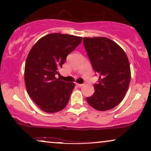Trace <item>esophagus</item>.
<instances>
[{"label":"esophagus","instance_id":"1","mask_svg":"<svg viewBox=\"0 0 151 151\" xmlns=\"http://www.w3.org/2000/svg\"><path fill=\"white\" fill-rule=\"evenodd\" d=\"M76 85H77L78 86H79V87H81V86H83L84 85V84H76Z\"/></svg>","mask_w":151,"mask_h":151}]
</instances>
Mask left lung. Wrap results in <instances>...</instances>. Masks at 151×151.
Masks as SVG:
<instances>
[{"label":"left lung","instance_id":"obj_1","mask_svg":"<svg viewBox=\"0 0 151 151\" xmlns=\"http://www.w3.org/2000/svg\"><path fill=\"white\" fill-rule=\"evenodd\" d=\"M83 44L95 73L99 75L94 93L86 101L98 111L110 110L122 101L129 88V59L118 45L104 37L84 38Z\"/></svg>","mask_w":151,"mask_h":151}]
</instances>
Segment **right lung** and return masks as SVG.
I'll use <instances>...</instances> for the list:
<instances>
[{
	"instance_id": "add662e5",
	"label": "right lung",
	"mask_w": 151,
	"mask_h": 151,
	"mask_svg": "<svg viewBox=\"0 0 151 151\" xmlns=\"http://www.w3.org/2000/svg\"><path fill=\"white\" fill-rule=\"evenodd\" d=\"M82 37L49 34L31 49L24 67V82L29 96L41 110L55 113L66 106L75 84L55 78L67 55L82 42Z\"/></svg>"
}]
</instances>
